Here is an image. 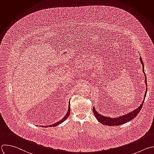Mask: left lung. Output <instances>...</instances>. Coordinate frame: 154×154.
I'll return each instance as SVG.
<instances>
[{
	"mask_svg": "<svg viewBox=\"0 0 154 154\" xmlns=\"http://www.w3.org/2000/svg\"><path fill=\"white\" fill-rule=\"evenodd\" d=\"M140 62L141 63H142L143 65V72L145 75V73H144V65H143V62L142 60V59L141 57H140ZM145 83L146 84V92H145V94H144V100L146 98V94H147V81H146V76L145 75ZM144 100L141 103V104L140 105V106L137 108L136 109H135L134 111H132L130 113H128L126 115H124V116H120V117H119L118 118H111V117H105L104 116H101V114H99L95 109L94 108V106L93 108V113L95 116V117H96V119H97V120L100 123H101L102 125H108V126H119V125H123V124H125L131 120H132V119H134L138 114V113L140 112V110L141 109L142 107H143V102H144Z\"/></svg>",
	"mask_w": 154,
	"mask_h": 154,
	"instance_id": "obj_1",
	"label": "left lung"
}]
</instances>
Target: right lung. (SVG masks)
Masks as SVG:
<instances>
[{
  "label": "right lung",
  "instance_id": "1",
  "mask_svg": "<svg viewBox=\"0 0 154 154\" xmlns=\"http://www.w3.org/2000/svg\"><path fill=\"white\" fill-rule=\"evenodd\" d=\"M70 102H69V108H68V112L66 113V116L62 119V120H60V121H59V122H57V123H54V124H53V125H49V126H47V127H53V126H57V125H59V124H60V123H62V122H63L65 120H66V119L68 117V116H69V114H70Z\"/></svg>",
  "mask_w": 154,
  "mask_h": 154
}]
</instances>
